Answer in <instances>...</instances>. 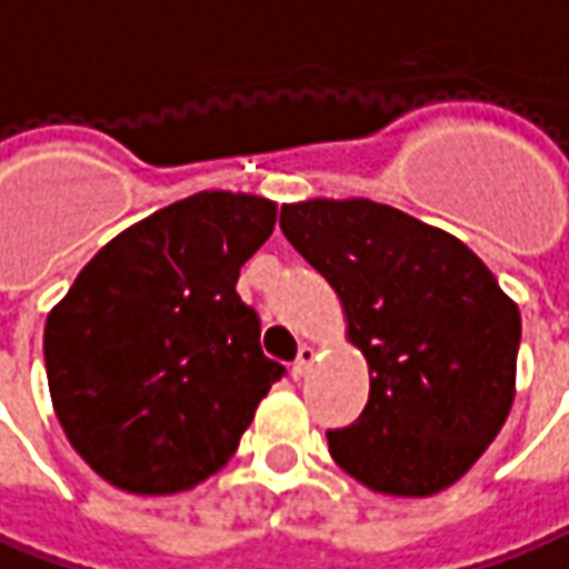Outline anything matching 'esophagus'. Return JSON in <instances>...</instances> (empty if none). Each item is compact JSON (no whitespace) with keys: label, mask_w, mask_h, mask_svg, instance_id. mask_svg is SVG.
<instances>
[{"label":"esophagus","mask_w":569,"mask_h":569,"mask_svg":"<svg viewBox=\"0 0 569 569\" xmlns=\"http://www.w3.org/2000/svg\"><path fill=\"white\" fill-rule=\"evenodd\" d=\"M317 351L311 346H301L299 349V358L292 361V380H301V377H308V370L315 365Z\"/></svg>","instance_id":"obj_1"}]
</instances>
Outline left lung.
Listing matches in <instances>:
<instances>
[{
	"label": "left lung",
	"mask_w": 569,
	"mask_h": 569,
	"mask_svg": "<svg viewBox=\"0 0 569 569\" xmlns=\"http://www.w3.org/2000/svg\"><path fill=\"white\" fill-rule=\"evenodd\" d=\"M280 230L336 289L370 367L361 417L327 432L333 461L382 496L455 486L511 415L517 301L458 236L389 204H283Z\"/></svg>",
	"instance_id": "obj_1"
}]
</instances>
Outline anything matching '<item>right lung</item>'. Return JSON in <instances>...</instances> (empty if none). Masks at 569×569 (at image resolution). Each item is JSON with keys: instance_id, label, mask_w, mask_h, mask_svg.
Returning <instances> with one entry per match:
<instances>
[{"instance_id": "add662e5", "label": "right lung", "mask_w": 569, "mask_h": 569, "mask_svg": "<svg viewBox=\"0 0 569 569\" xmlns=\"http://www.w3.org/2000/svg\"><path fill=\"white\" fill-rule=\"evenodd\" d=\"M277 223V202L196 192L127 227L46 317L58 423L99 477L173 496L233 458L258 401L286 373L236 296L239 268Z\"/></svg>"}]
</instances>
